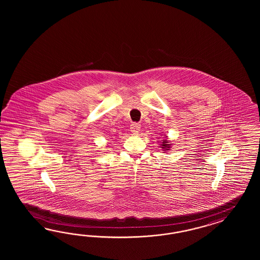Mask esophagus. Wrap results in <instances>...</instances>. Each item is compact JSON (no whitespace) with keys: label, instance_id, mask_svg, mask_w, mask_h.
Instances as JSON below:
<instances>
[{"label":"esophagus","instance_id":"1","mask_svg":"<svg viewBox=\"0 0 260 260\" xmlns=\"http://www.w3.org/2000/svg\"><path fill=\"white\" fill-rule=\"evenodd\" d=\"M140 124H138V123H134V124H132L131 125V131H132V133L133 134H137L139 131H140Z\"/></svg>","mask_w":260,"mask_h":260}]
</instances>
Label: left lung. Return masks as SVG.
<instances>
[{
    "mask_svg": "<svg viewBox=\"0 0 260 260\" xmlns=\"http://www.w3.org/2000/svg\"><path fill=\"white\" fill-rule=\"evenodd\" d=\"M167 143H168V142L167 141L163 142V145H162V146H164V148H163V149H167V148H170V147H169V145H167Z\"/></svg>",
    "mask_w": 260,
    "mask_h": 260,
    "instance_id": "8db88e82",
    "label": "left lung"
}]
</instances>
